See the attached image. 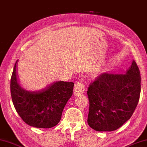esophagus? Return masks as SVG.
Returning a JSON list of instances; mask_svg holds the SVG:
<instances>
[{"mask_svg": "<svg viewBox=\"0 0 147 147\" xmlns=\"http://www.w3.org/2000/svg\"><path fill=\"white\" fill-rule=\"evenodd\" d=\"M85 92V86L81 82H77L75 84L74 88V94L75 96L79 95L80 94L84 93Z\"/></svg>", "mask_w": 147, "mask_h": 147, "instance_id": "obj_1", "label": "esophagus"}]
</instances>
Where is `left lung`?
I'll list each match as a JSON object with an SVG mask.
<instances>
[{
  "label": "left lung",
  "instance_id": "1",
  "mask_svg": "<svg viewBox=\"0 0 147 147\" xmlns=\"http://www.w3.org/2000/svg\"><path fill=\"white\" fill-rule=\"evenodd\" d=\"M140 92V72L134 60L125 74H101L88 88L89 125L97 131L117 129L132 116Z\"/></svg>",
  "mask_w": 147,
  "mask_h": 147
}]
</instances>
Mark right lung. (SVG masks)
Returning a JSON list of instances; mask_svg holds the SVG:
<instances>
[{
    "mask_svg": "<svg viewBox=\"0 0 147 147\" xmlns=\"http://www.w3.org/2000/svg\"><path fill=\"white\" fill-rule=\"evenodd\" d=\"M15 63L11 79V94L15 109L26 124L51 128L60 121L63 110L73 94L74 83L56 81L42 88L27 89L20 84Z\"/></svg>",
    "mask_w": 147,
    "mask_h": 147,
    "instance_id": "right-lung-1",
    "label": "right lung"
}]
</instances>
